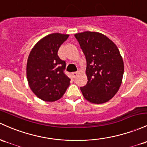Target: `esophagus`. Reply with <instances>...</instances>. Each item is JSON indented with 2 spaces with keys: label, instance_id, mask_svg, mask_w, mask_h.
I'll return each mask as SVG.
<instances>
[{
  "label": "esophagus",
  "instance_id": "1",
  "mask_svg": "<svg viewBox=\"0 0 147 147\" xmlns=\"http://www.w3.org/2000/svg\"><path fill=\"white\" fill-rule=\"evenodd\" d=\"M79 74H80V72H79V71H77V72H72V75H73V77H76L77 75H79Z\"/></svg>",
  "mask_w": 147,
  "mask_h": 147
}]
</instances>
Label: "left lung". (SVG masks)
Listing matches in <instances>:
<instances>
[{
  "label": "left lung",
  "mask_w": 147,
  "mask_h": 147,
  "mask_svg": "<svg viewBox=\"0 0 147 147\" xmlns=\"http://www.w3.org/2000/svg\"><path fill=\"white\" fill-rule=\"evenodd\" d=\"M86 59L88 82L81 87L86 100L94 104L108 102L116 95L123 80L124 64L117 46L98 32L75 35Z\"/></svg>",
  "instance_id": "1"
}]
</instances>
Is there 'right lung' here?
I'll return each mask as SVG.
<instances>
[{"label": "right lung", "instance_id": "1", "mask_svg": "<svg viewBox=\"0 0 147 147\" xmlns=\"http://www.w3.org/2000/svg\"><path fill=\"white\" fill-rule=\"evenodd\" d=\"M69 35L51 33L40 39L29 54L26 76L29 87L40 99L58 100L70 86V80L64 74L65 62L58 55L61 45Z\"/></svg>", "mask_w": 147, "mask_h": 147}]
</instances>
